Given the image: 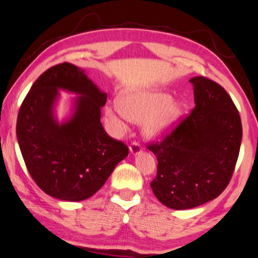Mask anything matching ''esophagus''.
Returning a JSON list of instances; mask_svg holds the SVG:
<instances>
[{"label": "esophagus", "mask_w": 258, "mask_h": 258, "mask_svg": "<svg viewBox=\"0 0 258 258\" xmlns=\"http://www.w3.org/2000/svg\"><path fill=\"white\" fill-rule=\"evenodd\" d=\"M130 151H131L133 155H137V153L142 151V145H140L138 142H132L131 145H130Z\"/></svg>", "instance_id": "obj_1"}]
</instances>
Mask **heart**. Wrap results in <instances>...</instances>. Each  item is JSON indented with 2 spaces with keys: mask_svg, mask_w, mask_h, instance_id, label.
Wrapping results in <instances>:
<instances>
[{
  "mask_svg": "<svg viewBox=\"0 0 258 258\" xmlns=\"http://www.w3.org/2000/svg\"><path fill=\"white\" fill-rule=\"evenodd\" d=\"M182 107L171 100L169 94L158 90L127 91L119 97V105L107 107L106 115L119 128L123 123L119 116L133 121L145 120V132L149 136H159L169 131L177 122Z\"/></svg>",
  "mask_w": 258,
  "mask_h": 258,
  "instance_id": "b5f03b06",
  "label": "heart"
}]
</instances>
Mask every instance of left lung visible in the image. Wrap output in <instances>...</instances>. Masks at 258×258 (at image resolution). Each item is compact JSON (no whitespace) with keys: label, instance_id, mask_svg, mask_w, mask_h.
Instances as JSON below:
<instances>
[{"label":"left lung","instance_id":"8db88e82","mask_svg":"<svg viewBox=\"0 0 258 258\" xmlns=\"http://www.w3.org/2000/svg\"><path fill=\"white\" fill-rule=\"evenodd\" d=\"M195 107L161 140L148 143L157 157L153 194L164 206L188 210L213 200L232 177L242 143L239 112L227 91L193 77Z\"/></svg>","mask_w":258,"mask_h":258}]
</instances>
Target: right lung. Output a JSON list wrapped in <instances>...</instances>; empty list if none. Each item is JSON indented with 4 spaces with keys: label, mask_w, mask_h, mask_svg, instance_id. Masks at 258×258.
I'll use <instances>...</instances> for the list:
<instances>
[{
    "label": "right lung",
    "mask_w": 258,
    "mask_h": 258,
    "mask_svg": "<svg viewBox=\"0 0 258 258\" xmlns=\"http://www.w3.org/2000/svg\"><path fill=\"white\" fill-rule=\"evenodd\" d=\"M58 87L81 95L74 116L61 125L51 113ZM106 101L107 94L70 63L54 65L33 83L19 110L16 136L29 175L42 191L65 201L86 200L128 155L125 143L107 135L100 121Z\"/></svg>",
    "instance_id": "1"
}]
</instances>
